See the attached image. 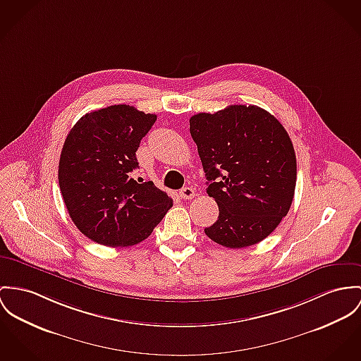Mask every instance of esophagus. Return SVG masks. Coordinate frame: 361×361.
Here are the masks:
<instances>
[{
  "label": "esophagus",
  "instance_id": "obj_1",
  "mask_svg": "<svg viewBox=\"0 0 361 361\" xmlns=\"http://www.w3.org/2000/svg\"><path fill=\"white\" fill-rule=\"evenodd\" d=\"M178 195L183 197V199H192L195 196V190L192 187H185L183 188Z\"/></svg>",
  "mask_w": 361,
  "mask_h": 361
}]
</instances>
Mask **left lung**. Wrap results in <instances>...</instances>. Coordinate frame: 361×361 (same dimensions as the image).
<instances>
[{"label":"left lung","mask_w":361,"mask_h":361,"mask_svg":"<svg viewBox=\"0 0 361 361\" xmlns=\"http://www.w3.org/2000/svg\"><path fill=\"white\" fill-rule=\"evenodd\" d=\"M190 132L220 212L204 233L228 249L264 240L295 191L297 159L283 125L257 106H229L191 116Z\"/></svg>","instance_id":"left-lung-1"}]
</instances>
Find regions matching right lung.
Listing matches in <instances>:
<instances>
[{
  "label": "right lung",
  "mask_w": 361,
  "mask_h": 361,
  "mask_svg": "<svg viewBox=\"0 0 361 361\" xmlns=\"http://www.w3.org/2000/svg\"><path fill=\"white\" fill-rule=\"evenodd\" d=\"M157 121L126 104L87 112L73 126L59 161V185L75 226L90 240L128 247L147 239L173 199L154 185L139 184L140 141Z\"/></svg>",
  "instance_id": "1"
}]
</instances>
